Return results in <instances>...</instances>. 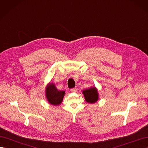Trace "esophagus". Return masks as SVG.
<instances>
[{
    "label": "esophagus",
    "mask_w": 148,
    "mask_h": 148,
    "mask_svg": "<svg viewBox=\"0 0 148 148\" xmlns=\"http://www.w3.org/2000/svg\"><path fill=\"white\" fill-rule=\"evenodd\" d=\"M71 92H75L76 91H77V88H72V89H71Z\"/></svg>",
    "instance_id": "1"
}]
</instances>
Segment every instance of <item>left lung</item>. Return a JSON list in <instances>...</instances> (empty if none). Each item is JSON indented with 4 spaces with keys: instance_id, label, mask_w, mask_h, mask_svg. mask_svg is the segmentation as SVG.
Returning a JSON list of instances; mask_svg holds the SVG:
<instances>
[{
    "instance_id": "obj_1",
    "label": "left lung",
    "mask_w": 148,
    "mask_h": 148,
    "mask_svg": "<svg viewBox=\"0 0 148 148\" xmlns=\"http://www.w3.org/2000/svg\"><path fill=\"white\" fill-rule=\"evenodd\" d=\"M85 100L88 103H95L98 100V94L96 88L93 87L83 91Z\"/></svg>"
}]
</instances>
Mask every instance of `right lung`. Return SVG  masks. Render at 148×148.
I'll return each mask as SVG.
<instances>
[{"instance_id": "add662e5", "label": "right lung", "mask_w": 148, "mask_h": 148, "mask_svg": "<svg viewBox=\"0 0 148 148\" xmlns=\"http://www.w3.org/2000/svg\"><path fill=\"white\" fill-rule=\"evenodd\" d=\"M46 97L50 104L53 106H58L61 104L65 95V91H59L55 85L50 83L46 89Z\"/></svg>"}]
</instances>
